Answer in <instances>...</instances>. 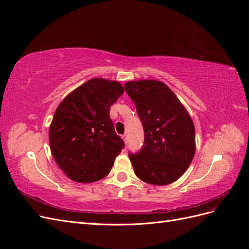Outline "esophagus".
Listing matches in <instances>:
<instances>
[{
  "label": "esophagus",
  "instance_id": "esophagus-1",
  "mask_svg": "<svg viewBox=\"0 0 249 249\" xmlns=\"http://www.w3.org/2000/svg\"><path fill=\"white\" fill-rule=\"evenodd\" d=\"M123 139H124V141L125 143H127V134H126V133H124V134L123 135Z\"/></svg>",
  "mask_w": 249,
  "mask_h": 249
}]
</instances>
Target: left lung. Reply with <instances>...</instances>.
I'll return each instance as SVG.
<instances>
[{"mask_svg":"<svg viewBox=\"0 0 249 249\" xmlns=\"http://www.w3.org/2000/svg\"><path fill=\"white\" fill-rule=\"evenodd\" d=\"M124 89L135 103L144 131L140 150L129 153L135 175L152 185L176 182L189 167L195 153L191 117L160 81L127 82Z\"/></svg>","mask_w":249,"mask_h":249,"instance_id":"left-lung-1","label":"left lung"}]
</instances>
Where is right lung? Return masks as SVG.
Returning a JSON list of instances; mask_svg holds the SVG:
<instances>
[{"instance_id": "add662e5", "label": "right lung", "mask_w": 249, "mask_h": 249, "mask_svg": "<svg viewBox=\"0 0 249 249\" xmlns=\"http://www.w3.org/2000/svg\"><path fill=\"white\" fill-rule=\"evenodd\" d=\"M123 93L116 81L91 79L58 106L50 126L51 150L74 182L92 183L106 177L124 147L110 118L111 106Z\"/></svg>"}]
</instances>
